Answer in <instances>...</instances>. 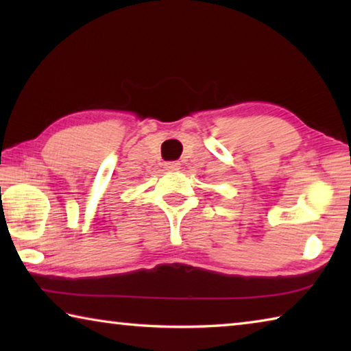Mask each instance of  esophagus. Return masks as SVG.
<instances>
[{
  "instance_id": "obj_1",
  "label": "esophagus",
  "mask_w": 351,
  "mask_h": 351,
  "mask_svg": "<svg viewBox=\"0 0 351 351\" xmlns=\"http://www.w3.org/2000/svg\"><path fill=\"white\" fill-rule=\"evenodd\" d=\"M164 169L169 171H176V170H180V162H165Z\"/></svg>"
}]
</instances>
